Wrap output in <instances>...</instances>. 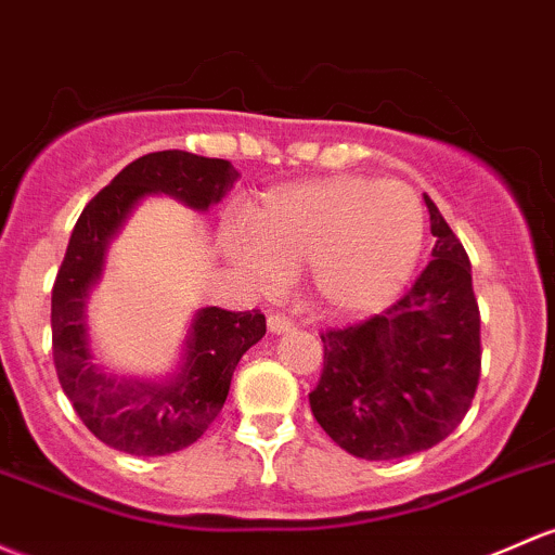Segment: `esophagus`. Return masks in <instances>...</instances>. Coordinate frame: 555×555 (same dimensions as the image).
<instances>
[{"label":"esophagus","instance_id":"34e87169","mask_svg":"<svg viewBox=\"0 0 555 555\" xmlns=\"http://www.w3.org/2000/svg\"><path fill=\"white\" fill-rule=\"evenodd\" d=\"M268 332H273V335H287V332H295V322L282 317V313H273V317H268Z\"/></svg>","mask_w":555,"mask_h":555}]
</instances>
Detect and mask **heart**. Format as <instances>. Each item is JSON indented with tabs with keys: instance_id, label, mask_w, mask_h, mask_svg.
<instances>
[{
	"instance_id": "1",
	"label": "heart",
	"mask_w": 555,
	"mask_h": 555,
	"mask_svg": "<svg viewBox=\"0 0 555 555\" xmlns=\"http://www.w3.org/2000/svg\"><path fill=\"white\" fill-rule=\"evenodd\" d=\"M423 242V204L410 185L332 175L262 194L244 209L242 242L229 238L225 249L255 287L306 271L324 317L364 319L401 295Z\"/></svg>"
}]
</instances>
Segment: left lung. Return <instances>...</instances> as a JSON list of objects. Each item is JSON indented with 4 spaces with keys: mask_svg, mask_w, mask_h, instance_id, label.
Returning a JSON list of instances; mask_svg holds the SVG:
<instances>
[{
    "mask_svg": "<svg viewBox=\"0 0 555 555\" xmlns=\"http://www.w3.org/2000/svg\"><path fill=\"white\" fill-rule=\"evenodd\" d=\"M434 260L380 317L322 335L324 372L308 393L332 441L364 460H396L444 441L481 372L470 260L430 196Z\"/></svg>",
    "mask_w": 555,
    "mask_h": 555,
    "instance_id": "8db88e82",
    "label": "left lung"
}]
</instances>
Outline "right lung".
Segmentation results:
<instances>
[{"mask_svg":"<svg viewBox=\"0 0 555 555\" xmlns=\"http://www.w3.org/2000/svg\"><path fill=\"white\" fill-rule=\"evenodd\" d=\"M242 178L225 159L156 151L127 165L81 209L52 287V356L63 393L81 423L119 452L159 457L194 444L229 396L238 359L266 335L260 311L199 308L191 317L178 361L165 377L106 370L90 335L92 289L103 282L108 247L145 196H170L207 212Z\"/></svg>","mask_w":555,"mask_h":555,"instance_id":"right-lung-1","label":"right lung"}]
</instances>
